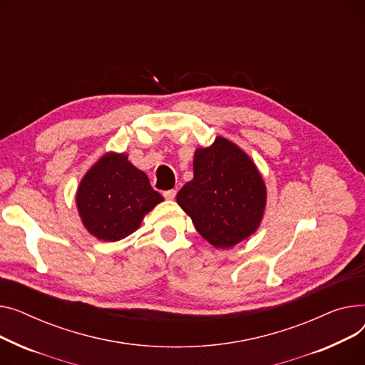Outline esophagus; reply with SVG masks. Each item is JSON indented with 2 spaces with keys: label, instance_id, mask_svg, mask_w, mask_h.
I'll use <instances>...</instances> for the list:
<instances>
[{
  "label": "esophagus",
  "instance_id": "esophagus-1",
  "mask_svg": "<svg viewBox=\"0 0 365 365\" xmlns=\"http://www.w3.org/2000/svg\"><path fill=\"white\" fill-rule=\"evenodd\" d=\"M175 196H177V190H175V188L163 191V197H165V199H168V200H173V199H175Z\"/></svg>",
  "mask_w": 365,
  "mask_h": 365
}]
</instances>
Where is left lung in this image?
Here are the masks:
<instances>
[{"label":"left lung","instance_id":"obj_1","mask_svg":"<svg viewBox=\"0 0 365 365\" xmlns=\"http://www.w3.org/2000/svg\"><path fill=\"white\" fill-rule=\"evenodd\" d=\"M195 177L177 195L205 240L215 247H231L258 228L267 200L265 184L249 156L237 145L218 137L197 148Z\"/></svg>","mask_w":365,"mask_h":365}]
</instances>
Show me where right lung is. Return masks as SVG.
I'll list each match as a JSON object with an SVG mask.
<instances>
[{
	"mask_svg": "<svg viewBox=\"0 0 365 365\" xmlns=\"http://www.w3.org/2000/svg\"><path fill=\"white\" fill-rule=\"evenodd\" d=\"M163 197L128 156H103L83 177L76 205L83 225L98 240L118 242L134 232Z\"/></svg>",
	"mask_w": 365,
	"mask_h": 365,
	"instance_id": "obj_1",
	"label": "right lung"
}]
</instances>
